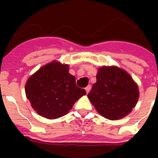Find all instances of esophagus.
Wrapping results in <instances>:
<instances>
[{
	"instance_id": "1",
	"label": "esophagus",
	"mask_w": 158,
	"mask_h": 158,
	"mask_svg": "<svg viewBox=\"0 0 158 158\" xmlns=\"http://www.w3.org/2000/svg\"><path fill=\"white\" fill-rule=\"evenodd\" d=\"M90 89H91V86H90V85H88V86L85 88V90H86L87 94H89V91H90Z\"/></svg>"
}]
</instances>
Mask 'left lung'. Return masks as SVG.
<instances>
[{
  "label": "left lung",
  "instance_id": "obj_1",
  "mask_svg": "<svg viewBox=\"0 0 158 158\" xmlns=\"http://www.w3.org/2000/svg\"><path fill=\"white\" fill-rule=\"evenodd\" d=\"M88 98L98 112L108 120L124 118L139 97V87L130 74L117 66H102Z\"/></svg>",
  "mask_w": 158,
  "mask_h": 158
}]
</instances>
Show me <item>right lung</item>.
I'll return each instance as SVG.
<instances>
[{
	"mask_svg": "<svg viewBox=\"0 0 158 158\" xmlns=\"http://www.w3.org/2000/svg\"><path fill=\"white\" fill-rule=\"evenodd\" d=\"M25 94L38 115L53 120L66 115L86 92L76 86L69 64L53 60L28 78Z\"/></svg>",
	"mask_w": 158,
	"mask_h": 158,
	"instance_id": "obj_1",
	"label": "right lung"
}]
</instances>
